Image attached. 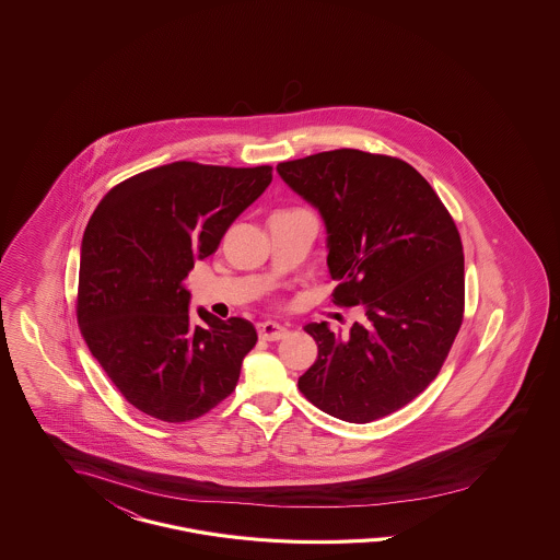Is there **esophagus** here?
Wrapping results in <instances>:
<instances>
[{"label":"esophagus","instance_id":"34e87169","mask_svg":"<svg viewBox=\"0 0 560 560\" xmlns=\"http://www.w3.org/2000/svg\"><path fill=\"white\" fill-rule=\"evenodd\" d=\"M256 330H258V337L262 340H281L285 339L289 335L288 328L277 323H258L256 324Z\"/></svg>","mask_w":560,"mask_h":560}]
</instances>
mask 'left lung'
<instances>
[{
    "mask_svg": "<svg viewBox=\"0 0 560 560\" xmlns=\"http://www.w3.org/2000/svg\"><path fill=\"white\" fill-rule=\"evenodd\" d=\"M279 176L326 225L337 305L363 318L347 335L305 324L318 359L298 380L305 398L347 423H372L435 380L464 318L458 228L407 162L359 150L281 162Z\"/></svg>",
    "mask_w": 560,
    "mask_h": 560,
    "instance_id": "1",
    "label": "left lung"
}]
</instances>
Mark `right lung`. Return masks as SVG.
<instances>
[{
	"instance_id": "1",
	"label": "right lung",
	"mask_w": 560,
	"mask_h": 560,
	"mask_svg": "<svg viewBox=\"0 0 560 560\" xmlns=\"http://www.w3.org/2000/svg\"><path fill=\"white\" fill-rule=\"evenodd\" d=\"M271 180V166L172 162L110 188L85 225L80 330L127 402L153 419H199L236 388L255 326L203 307L195 320L185 281Z\"/></svg>"
}]
</instances>
